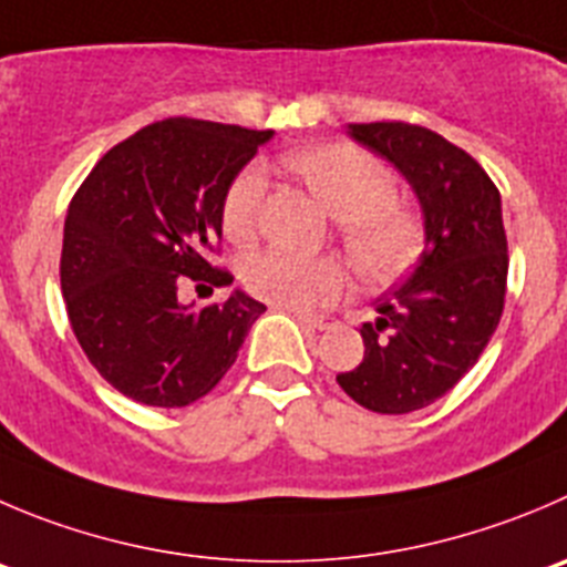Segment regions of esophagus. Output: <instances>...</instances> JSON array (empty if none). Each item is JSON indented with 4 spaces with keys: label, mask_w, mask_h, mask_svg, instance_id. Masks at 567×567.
<instances>
[{
    "label": "esophagus",
    "mask_w": 567,
    "mask_h": 567,
    "mask_svg": "<svg viewBox=\"0 0 567 567\" xmlns=\"http://www.w3.org/2000/svg\"><path fill=\"white\" fill-rule=\"evenodd\" d=\"M289 311H292V315L298 317L300 322H306L309 328H317V331H328V328L337 326V320L328 315H309V311H298V309H289Z\"/></svg>",
    "instance_id": "esophagus-1"
}]
</instances>
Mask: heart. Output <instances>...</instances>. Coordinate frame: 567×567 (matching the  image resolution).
<instances>
[{
	"mask_svg": "<svg viewBox=\"0 0 567 567\" xmlns=\"http://www.w3.org/2000/svg\"><path fill=\"white\" fill-rule=\"evenodd\" d=\"M287 161L339 217V239L361 278L384 284L412 267L423 245V225L395 197V172L384 161L353 144H320ZM264 192L267 175L258 164H247L225 188L223 230L236 245L256 236ZM239 275L247 292L289 309L331 303L348 280L337 258H306L275 247L247 252Z\"/></svg>",
	"mask_w": 567,
	"mask_h": 567,
	"instance_id": "heart-1",
	"label": "heart"
}]
</instances>
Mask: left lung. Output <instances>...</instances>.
<instances>
[{
    "mask_svg": "<svg viewBox=\"0 0 567 567\" xmlns=\"http://www.w3.org/2000/svg\"><path fill=\"white\" fill-rule=\"evenodd\" d=\"M350 136L401 169L425 217V247L401 287L361 326L364 359L337 381L359 406L409 414L460 384L504 311L501 194L473 155L409 122L350 125Z\"/></svg>",
    "mask_w": 567,
    "mask_h": 567,
    "instance_id": "1",
    "label": "left lung"
}]
</instances>
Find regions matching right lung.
<instances>
[{
  "label": "right lung",
  "instance_id": "add662e5",
  "mask_svg": "<svg viewBox=\"0 0 567 567\" xmlns=\"http://www.w3.org/2000/svg\"><path fill=\"white\" fill-rule=\"evenodd\" d=\"M272 131L172 116L107 150L69 203L61 289L96 373L144 406L214 390L267 306L234 292L194 309L181 289L234 284L212 264L228 183Z\"/></svg>",
  "mask_w": 567,
  "mask_h": 567
}]
</instances>
